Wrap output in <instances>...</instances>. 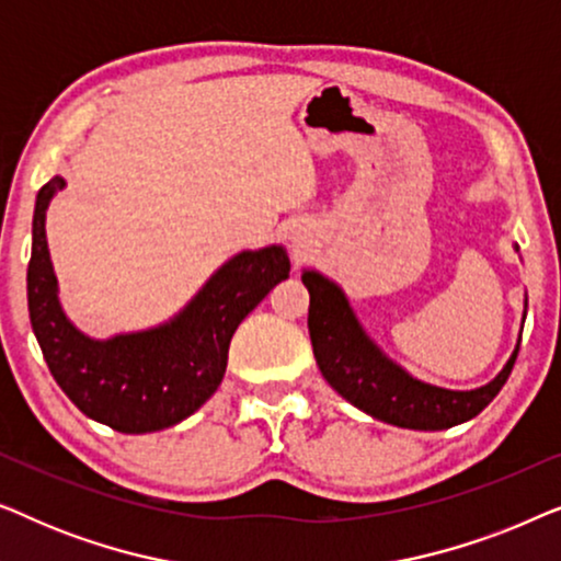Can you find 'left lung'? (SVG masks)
Returning a JSON list of instances; mask_svg holds the SVG:
<instances>
[{"label": "left lung", "instance_id": "8db88e82", "mask_svg": "<svg viewBox=\"0 0 561 561\" xmlns=\"http://www.w3.org/2000/svg\"><path fill=\"white\" fill-rule=\"evenodd\" d=\"M301 280L311 296L309 334L321 375L344 401L386 424L419 432H442L465 424L501 393L518 357L520 340L503 370L482 388L428 386L405 373L365 334L347 296L334 280L317 271H304Z\"/></svg>", "mask_w": 561, "mask_h": 561}]
</instances>
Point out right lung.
<instances>
[{"label":"right lung","instance_id":"1","mask_svg":"<svg viewBox=\"0 0 561 561\" xmlns=\"http://www.w3.org/2000/svg\"><path fill=\"white\" fill-rule=\"evenodd\" d=\"M64 186L56 175L37 191L27 265L30 324L50 375L79 411L114 432L148 434L179 424L219 388L240 321L288 278L286 250L280 244L244 250L165 324L91 340L60 309L45 240V211Z\"/></svg>","mask_w":561,"mask_h":561}]
</instances>
